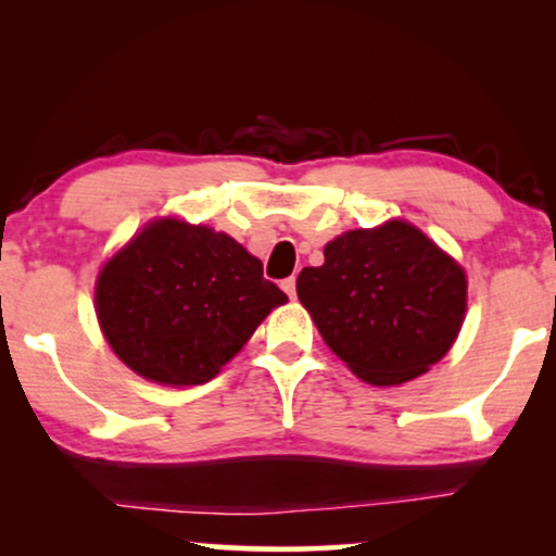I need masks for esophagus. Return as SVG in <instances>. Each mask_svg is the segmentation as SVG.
Returning <instances> with one entry per match:
<instances>
[{
  "label": "esophagus",
  "instance_id": "esophagus-1",
  "mask_svg": "<svg viewBox=\"0 0 556 556\" xmlns=\"http://www.w3.org/2000/svg\"><path fill=\"white\" fill-rule=\"evenodd\" d=\"M280 288H283V291L291 295V299H295V278L291 276V278H286L283 283H280Z\"/></svg>",
  "mask_w": 556,
  "mask_h": 556
}]
</instances>
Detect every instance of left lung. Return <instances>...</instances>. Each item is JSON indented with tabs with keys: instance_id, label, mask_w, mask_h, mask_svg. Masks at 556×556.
Returning <instances> with one entry per match:
<instances>
[{
	"instance_id": "1",
	"label": "left lung",
	"mask_w": 556,
	"mask_h": 556,
	"mask_svg": "<svg viewBox=\"0 0 556 556\" xmlns=\"http://www.w3.org/2000/svg\"><path fill=\"white\" fill-rule=\"evenodd\" d=\"M295 291L331 352L377 387L443 359L466 314V273L400 219L339 235L324 265L299 273Z\"/></svg>"
}]
</instances>
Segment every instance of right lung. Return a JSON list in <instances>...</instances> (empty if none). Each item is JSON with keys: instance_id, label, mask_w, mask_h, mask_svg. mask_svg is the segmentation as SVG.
<instances>
[{"instance_id": "obj_1", "label": "right lung", "mask_w": 556, "mask_h": 556, "mask_svg": "<svg viewBox=\"0 0 556 556\" xmlns=\"http://www.w3.org/2000/svg\"><path fill=\"white\" fill-rule=\"evenodd\" d=\"M288 295L230 235L159 219L103 265L96 314L118 359L159 384H204Z\"/></svg>"}]
</instances>
